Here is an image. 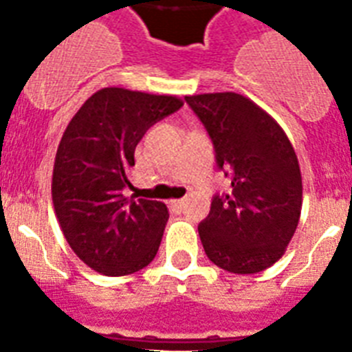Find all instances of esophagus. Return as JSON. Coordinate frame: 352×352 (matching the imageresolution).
Instances as JSON below:
<instances>
[{"mask_svg":"<svg viewBox=\"0 0 352 352\" xmlns=\"http://www.w3.org/2000/svg\"><path fill=\"white\" fill-rule=\"evenodd\" d=\"M184 204H186V201H184V199H175V201H171V208L182 210L184 208Z\"/></svg>","mask_w":352,"mask_h":352,"instance_id":"1","label":"esophagus"}]
</instances>
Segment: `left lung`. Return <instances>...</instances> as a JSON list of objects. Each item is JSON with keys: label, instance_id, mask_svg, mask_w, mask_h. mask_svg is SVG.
I'll return each mask as SVG.
<instances>
[{"label": "left lung", "instance_id": "1", "mask_svg": "<svg viewBox=\"0 0 352 352\" xmlns=\"http://www.w3.org/2000/svg\"><path fill=\"white\" fill-rule=\"evenodd\" d=\"M184 100L232 181L199 225L204 252L228 272H263L281 259L300 223L303 186L294 148L278 122L246 96L226 91Z\"/></svg>", "mask_w": 352, "mask_h": 352}]
</instances>
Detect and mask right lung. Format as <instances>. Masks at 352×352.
Here are the masks:
<instances>
[{"instance_id": "1", "label": "right lung", "mask_w": 352, "mask_h": 352, "mask_svg": "<svg viewBox=\"0 0 352 352\" xmlns=\"http://www.w3.org/2000/svg\"><path fill=\"white\" fill-rule=\"evenodd\" d=\"M182 104L173 95L104 87L65 127L52 170V204L69 246L95 272L127 276L157 256L168 208L124 197V188L144 133Z\"/></svg>"}]
</instances>
